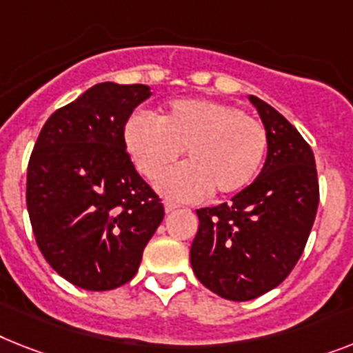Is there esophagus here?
I'll return each instance as SVG.
<instances>
[{
    "instance_id": "34e87169",
    "label": "esophagus",
    "mask_w": 353,
    "mask_h": 353,
    "mask_svg": "<svg viewBox=\"0 0 353 353\" xmlns=\"http://www.w3.org/2000/svg\"><path fill=\"white\" fill-rule=\"evenodd\" d=\"M179 208H180L179 203L171 202V200H165V202H164V209H165V212H173L174 209H179Z\"/></svg>"
}]
</instances>
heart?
Segmentation results:
<instances>
[{"instance_id":"b5f03b06","label":"heart","mask_w":353,"mask_h":353,"mask_svg":"<svg viewBox=\"0 0 353 353\" xmlns=\"http://www.w3.org/2000/svg\"><path fill=\"white\" fill-rule=\"evenodd\" d=\"M133 164L145 179L157 180L186 150L188 164L159 180L174 200H196L245 189L267 153L269 137L260 121L240 108L208 99L173 101L159 117L135 113L124 128Z\"/></svg>"}]
</instances>
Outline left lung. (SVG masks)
<instances>
[{
    "instance_id": "8db88e82",
    "label": "left lung",
    "mask_w": 353,
    "mask_h": 353,
    "mask_svg": "<svg viewBox=\"0 0 353 353\" xmlns=\"http://www.w3.org/2000/svg\"><path fill=\"white\" fill-rule=\"evenodd\" d=\"M269 144L263 170L229 203L198 209L191 267L220 298L249 301L278 287L307 245L319 203L316 160L299 131L249 95Z\"/></svg>"
}]
</instances>
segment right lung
I'll return each instance as SVG.
<instances>
[{"mask_svg":"<svg viewBox=\"0 0 353 353\" xmlns=\"http://www.w3.org/2000/svg\"><path fill=\"white\" fill-rule=\"evenodd\" d=\"M150 95L145 84H95L52 113L28 160L26 208L37 247L84 290L128 283L164 218L124 142L128 119Z\"/></svg>","mask_w":353,"mask_h":353,"instance_id":"obj_1","label":"right lung"}]
</instances>
